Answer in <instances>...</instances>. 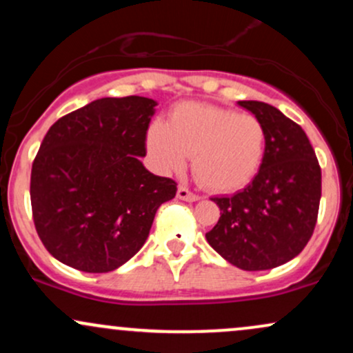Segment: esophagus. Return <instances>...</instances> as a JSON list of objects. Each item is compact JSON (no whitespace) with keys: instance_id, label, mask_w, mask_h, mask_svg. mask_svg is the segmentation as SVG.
Returning <instances> with one entry per match:
<instances>
[{"instance_id":"esophagus-1","label":"esophagus","mask_w":353,"mask_h":353,"mask_svg":"<svg viewBox=\"0 0 353 353\" xmlns=\"http://www.w3.org/2000/svg\"><path fill=\"white\" fill-rule=\"evenodd\" d=\"M177 197H179L181 201H188V202H196L201 199L197 194L190 192V190L188 188H184V185H179V188H177Z\"/></svg>"}]
</instances>
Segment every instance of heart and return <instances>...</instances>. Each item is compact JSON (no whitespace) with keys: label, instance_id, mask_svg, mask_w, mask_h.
<instances>
[{"label":"heart","instance_id":"obj_1","mask_svg":"<svg viewBox=\"0 0 353 353\" xmlns=\"http://www.w3.org/2000/svg\"><path fill=\"white\" fill-rule=\"evenodd\" d=\"M265 139V128L257 117L212 104L181 103L168 124L149 128L148 149L164 171H181L192 156L194 176L204 188L234 192L261 169Z\"/></svg>","mask_w":353,"mask_h":353}]
</instances>
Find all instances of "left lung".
<instances>
[{
	"label": "left lung",
	"instance_id": "8db88e82",
	"mask_svg": "<svg viewBox=\"0 0 353 353\" xmlns=\"http://www.w3.org/2000/svg\"><path fill=\"white\" fill-rule=\"evenodd\" d=\"M237 104L264 124V161L245 189L214 197L221 217L205 239L239 269L267 270L292 261L312 237L322 172L301 125L267 103Z\"/></svg>",
	"mask_w": 353,
	"mask_h": 353
}]
</instances>
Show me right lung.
<instances>
[{
	"mask_svg": "<svg viewBox=\"0 0 353 353\" xmlns=\"http://www.w3.org/2000/svg\"><path fill=\"white\" fill-rule=\"evenodd\" d=\"M157 103L101 98L63 116L31 169L36 232L52 257L83 272H111L139 252L176 182L141 163Z\"/></svg>",
	"mask_w": 353,
	"mask_h": 353,
	"instance_id": "add662e5",
	"label": "right lung"
}]
</instances>
